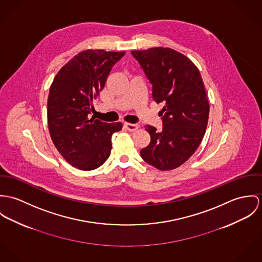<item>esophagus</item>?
Returning a JSON list of instances; mask_svg holds the SVG:
<instances>
[{
  "instance_id": "obj_1",
  "label": "esophagus",
  "mask_w": 262,
  "mask_h": 262,
  "mask_svg": "<svg viewBox=\"0 0 262 262\" xmlns=\"http://www.w3.org/2000/svg\"><path fill=\"white\" fill-rule=\"evenodd\" d=\"M123 126L129 130V132H135L139 128V124H136V123H128V122H124L123 123Z\"/></svg>"
}]
</instances>
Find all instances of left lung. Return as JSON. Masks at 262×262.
<instances>
[{"mask_svg":"<svg viewBox=\"0 0 262 262\" xmlns=\"http://www.w3.org/2000/svg\"><path fill=\"white\" fill-rule=\"evenodd\" d=\"M151 84V96L163 102V129L145 125L150 136L141 157L161 171L180 167L201 144L209 117V101L198 68L183 54L156 47L132 51Z\"/></svg>","mask_w":262,"mask_h":262,"instance_id":"left-lung-1","label":"left lung"}]
</instances>
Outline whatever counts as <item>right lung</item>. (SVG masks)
<instances>
[{"label":"right lung","mask_w":262,"mask_h":262,"mask_svg":"<svg viewBox=\"0 0 262 262\" xmlns=\"http://www.w3.org/2000/svg\"><path fill=\"white\" fill-rule=\"evenodd\" d=\"M124 52L85 50L69 60L55 76L47 102L52 142L73 167L90 171L110 157L112 136L121 122L107 123L90 118L92 100L104 88L106 78Z\"/></svg>","instance_id":"right-lung-1"}]
</instances>
